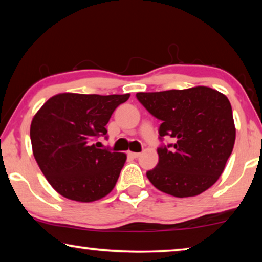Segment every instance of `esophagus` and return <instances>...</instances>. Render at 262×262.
Segmentation results:
<instances>
[{
    "label": "esophagus",
    "mask_w": 262,
    "mask_h": 262,
    "mask_svg": "<svg viewBox=\"0 0 262 262\" xmlns=\"http://www.w3.org/2000/svg\"><path fill=\"white\" fill-rule=\"evenodd\" d=\"M129 155L133 156V158H139L140 155H141V153H135V151H129Z\"/></svg>",
    "instance_id": "34e87169"
}]
</instances>
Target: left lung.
Here are the masks:
<instances>
[{"mask_svg": "<svg viewBox=\"0 0 262 262\" xmlns=\"http://www.w3.org/2000/svg\"><path fill=\"white\" fill-rule=\"evenodd\" d=\"M143 107L161 120L160 136L175 140L159 148V163L147 171L155 188L175 198L195 196L217 181L235 142L232 106L225 94L198 85L138 93Z\"/></svg>", "mask_w": 262, "mask_h": 262, "instance_id": "1", "label": "left lung"}]
</instances>
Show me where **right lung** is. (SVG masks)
<instances>
[{"label": "right lung", "mask_w": 262, "mask_h": 262, "mask_svg": "<svg viewBox=\"0 0 262 262\" xmlns=\"http://www.w3.org/2000/svg\"><path fill=\"white\" fill-rule=\"evenodd\" d=\"M130 94L60 93L50 97L30 124L33 154L56 192L69 200L93 202L114 189L127 155L100 149L106 124Z\"/></svg>", "instance_id": "right-lung-1"}]
</instances>
